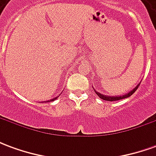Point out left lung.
<instances>
[{
	"instance_id": "1",
	"label": "left lung",
	"mask_w": 156,
	"mask_h": 156,
	"mask_svg": "<svg viewBox=\"0 0 156 156\" xmlns=\"http://www.w3.org/2000/svg\"><path fill=\"white\" fill-rule=\"evenodd\" d=\"M140 84V83H139V84H138L137 86H136V87L134 88V89H132L130 92H129L128 94L122 95V96H106V95H104V94H99L98 92H96L95 90L94 91H95V93L97 94V95H98L99 98H102V99H104V100H105V101H117V100H119V99H123V98H129V97H130L131 95L133 94L134 92L137 90V88H139Z\"/></svg>"
}]
</instances>
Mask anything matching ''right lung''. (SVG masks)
<instances>
[{
  "label": "right lung",
  "instance_id": "obj_1",
  "mask_svg": "<svg viewBox=\"0 0 156 156\" xmlns=\"http://www.w3.org/2000/svg\"><path fill=\"white\" fill-rule=\"evenodd\" d=\"M56 98H58V97H56V98H52V99H51V100H49V102H50V101H53V100H55V99H56Z\"/></svg>",
  "mask_w": 156,
  "mask_h": 156
}]
</instances>
